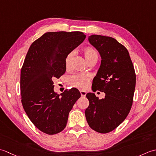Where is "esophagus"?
Here are the masks:
<instances>
[{
    "mask_svg": "<svg viewBox=\"0 0 156 156\" xmlns=\"http://www.w3.org/2000/svg\"><path fill=\"white\" fill-rule=\"evenodd\" d=\"M80 93H81V95L82 97H85V96H86V94H87L86 91H82V90L80 91Z\"/></svg>",
    "mask_w": 156,
    "mask_h": 156,
    "instance_id": "34e87169",
    "label": "esophagus"
}]
</instances>
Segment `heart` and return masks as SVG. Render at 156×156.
Segmentation results:
<instances>
[{
    "label": "heart",
    "mask_w": 156,
    "mask_h": 156,
    "mask_svg": "<svg viewBox=\"0 0 156 156\" xmlns=\"http://www.w3.org/2000/svg\"><path fill=\"white\" fill-rule=\"evenodd\" d=\"M83 54L87 62L94 59H98V53L92 48H85L83 49ZM73 56V52H70L66 55L65 58V64L66 66L69 65ZM90 79V75L87 74H75L71 76L69 79V81L71 85L73 87L81 89V90H83V89L87 87Z\"/></svg>",
    "instance_id": "heart-1"
}]
</instances>
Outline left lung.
Masks as SVG:
<instances>
[{"instance_id": "obj_1", "label": "left lung", "mask_w": 156, "mask_h": 156, "mask_svg": "<svg viewBox=\"0 0 156 156\" xmlns=\"http://www.w3.org/2000/svg\"><path fill=\"white\" fill-rule=\"evenodd\" d=\"M88 41L101 59L91 89L106 95L100 100L94 93L87 94L90 104L85 114L92 129L107 133L124 121L131 108L136 83L135 69L128 50L116 39L92 35Z\"/></svg>"}]
</instances>
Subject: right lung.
Segmentation results:
<instances>
[{
    "mask_svg": "<svg viewBox=\"0 0 156 156\" xmlns=\"http://www.w3.org/2000/svg\"><path fill=\"white\" fill-rule=\"evenodd\" d=\"M86 36L80 31L47 32L31 44L21 71V102L27 116L43 133L61 132L81 94L76 88L54 91L55 78L66 71L65 58Z\"/></svg>",
    "mask_w": 156,
    "mask_h": 156,
    "instance_id": "1",
    "label": "right lung"
}]
</instances>
